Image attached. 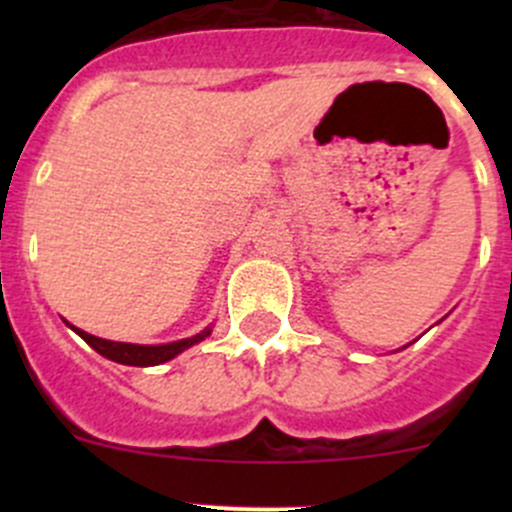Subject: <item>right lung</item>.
<instances>
[{
  "label": "right lung",
  "instance_id": "obj_1",
  "mask_svg": "<svg viewBox=\"0 0 512 512\" xmlns=\"http://www.w3.org/2000/svg\"><path fill=\"white\" fill-rule=\"evenodd\" d=\"M69 324V322H66ZM91 349H96L98 354L106 356V359L116 361V364H126V366H158L163 361L175 359L178 354H183L185 349H190L193 344L203 342L205 337H210L213 327H205L203 332L195 334V337L188 339H178V342H168V344H128V342H111V339H101L94 337V334L84 332V329L74 327L69 324Z\"/></svg>",
  "mask_w": 512,
  "mask_h": 512
}]
</instances>
